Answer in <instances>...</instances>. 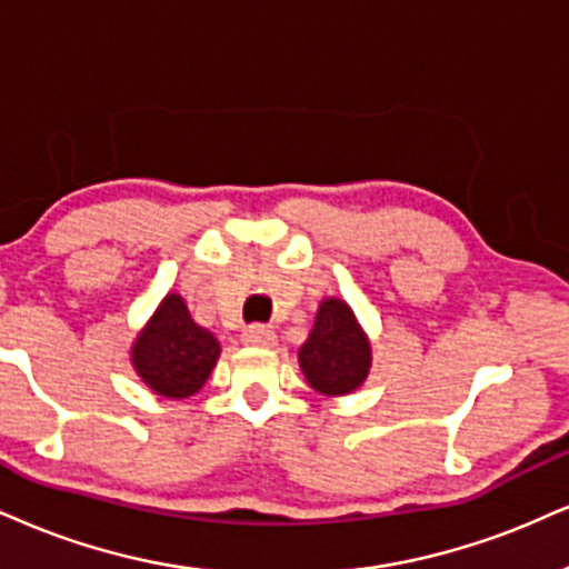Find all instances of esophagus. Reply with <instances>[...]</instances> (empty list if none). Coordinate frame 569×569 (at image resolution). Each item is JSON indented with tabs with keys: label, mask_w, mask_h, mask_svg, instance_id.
I'll return each mask as SVG.
<instances>
[{
	"label": "esophagus",
	"mask_w": 569,
	"mask_h": 569,
	"mask_svg": "<svg viewBox=\"0 0 569 569\" xmlns=\"http://www.w3.org/2000/svg\"><path fill=\"white\" fill-rule=\"evenodd\" d=\"M273 340H277V335H273L271 327H263V325H250L242 329V342L244 346H256V348H271Z\"/></svg>",
	"instance_id": "1"
}]
</instances>
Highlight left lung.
<instances>
[{"label": "left lung", "mask_w": 569, "mask_h": 569, "mask_svg": "<svg viewBox=\"0 0 569 569\" xmlns=\"http://www.w3.org/2000/svg\"><path fill=\"white\" fill-rule=\"evenodd\" d=\"M298 361L306 382L321 396H348L361 388L371 367V346L346 300H321Z\"/></svg>", "instance_id": "8db88e82"}]
</instances>
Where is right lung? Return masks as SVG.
<instances>
[{
	"label": "right lung",
	"mask_w": 569,
	"mask_h": 569,
	"mask_svg": "<svg viewBox=\"0 0 569 569\" xmlns=\"http://www.w3.org/2000/svg\"><path fill=\"white\" fill-rule=\"evenodd\" d=\"M219 353V340L194 325L184 298L171 292L137 335L131 363L152 392L181 401L206 385Z\"/></svg>",
	"instance_id": "add662e5"
}]
</instances>
